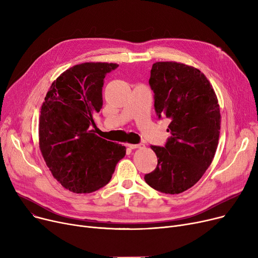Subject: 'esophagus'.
<instances>
[{
  "label": "esophagus",
  "mask_w": 258,
  "mask_h": 258,
  "mask_svg": "<svg viewBox=\"0 0 258 258\" xmlns=\"http://www.w3.org/2000/svg\"><path fill=\"white\" fill-rule=\"evenodd\" d=\"M131 150H135V148H141L144 146V144H127L126 145Z\"/></svg>",
  "instance_id": "1"
}]
</instances>
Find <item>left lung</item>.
I'll return each instance as SVG.
<instances>
[{
    "label": "left lung",
    "instance_id": "8db88e82",
    "mask_svg": "<svg viewBox=\"0 0 258 258\" xmlns=\"http://www.w3.org/2000/svg\"><path fill=\"white\" fill-rule=\"evenodd\" d=\"M155 111L170 119L165 146L152 145L158 164L144 175L158 191L181 194L192 187L214 158L221 130L220 105L209 80L194 67L158 61L151 70Z\"/></svg>",
    "mask_w": 258,
    "mask_h": 258
}]
</instances>
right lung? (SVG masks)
Instances as JSON below:
<instances>
[{"label":"right lung","instance_id":"obj_1","mask_svg":"<svg viewBox=\"0 0 258 258\" xmlns=\"http://www.w3.org/2000/svg\"><path fill=\"white\" fill-rule=\"evenodd\" d=\"M117 63L76 64L54 80L40 108L39 148L53 177L75 194H90L112 179L125 156L121 144L98 137L94 115L102 107L104 77Z\"/></svg>","mask_w":258,"mask_h":258}]
</instances>
